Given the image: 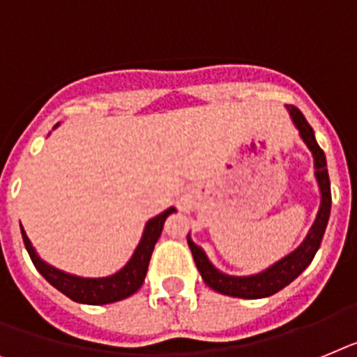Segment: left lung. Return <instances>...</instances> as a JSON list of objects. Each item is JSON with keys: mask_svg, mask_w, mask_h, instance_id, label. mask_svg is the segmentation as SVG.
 I'll use <instances>...</instances> for the list:
<instances>
[{"mask_svg": "<svg viewBox=\"0 0 357 357\" xmlns=\"http://www.w3.org/2000/svg\"><path fill=\"white\" fill-rule=\"evenodd\" d=\"M289 110L292 123L299 130V136L308 146V151L312 152L314 158V169H316V179L319 185V192H321V205H319V212L316 215L312 229L308 230L307 238L294 252H290L289 256L281 257L280 261L274 263L272 266L265 268L259 274L252 275H229L223 274L208 261L205 250L202 247H197L190 239V234L187 236L188 247L194 256L197 271L202 274L203 281L211 287L212 290L220 292L225 296H232V298H243V299H259L268 298V296L280 292L281 289H285L289 283L298 278L301 272L312 263L314 256H316L317 248L321 245L323 234H325L326 223H328V215H331V179H328V170H326V160L323 151L319 149L314 136L312 127L308 125L301 110L292 107H287Z\"/></svg>", "mask_w": 357, "mask_h": 357, "instance_id": "1", "label": "left lung"}]
</instances>
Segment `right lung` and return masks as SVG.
<instances>
[{"label":"right lung","mask_w":357,"mask_h":357,"mask_svg":"<svg viewBox=\"0 0 357 357\" xmlns=\"http://www.w3.org/2000/svg\"><path fill=\"white\" fill-rule=\"evenodd\" d=\"M174 211L176 208L170 206L165 212H161L160 215H155V218L146 221L142 241H139L137 248L134 250L132 257L128 259V263L123 266L121 271L112 275H107V278H79V275H72L59 271L56 266L45 263L36 254V248L32 247L31 239L26 238L23 227H21V236H23V243H25L26 252L31 256L32 263H34L36 268L40 271V274L49 281L50 285L56 287L59 292H63L67 298H70L72 301H77V303L107 305L132 296L143 285L152 250H154L155 243L160 239L165 220Z\"/></svg>","instance_id":"1"}]
</instances>
